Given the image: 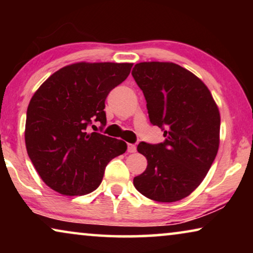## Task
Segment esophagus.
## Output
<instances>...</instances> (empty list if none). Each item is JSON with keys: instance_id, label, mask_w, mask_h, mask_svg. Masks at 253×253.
<instances>
[{"instance_id": "esophagus-1", "label": "esophagus", "mask_w": 253, "mask_h": 253, "mask_svg": "<svg viewBox=\"0 0 253 253\" xmlns=\"http://www.w3.org/2000/svg\"><path fill=\"white\" fill-rule=\"evenodd\" d=\"M127 152H129V153H134V152H136V145L127 144Z\"/></svg>"}]
</instances>
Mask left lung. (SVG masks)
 <instances>
[{
	"mask_svg": "<svg viewBox=\"0 0 253 253\" xmlns=\"http://www.w3.org/2000/svg\"><path fill=\"white\" fill-rule=\"evenodd\" d=\"M132 76L146 99L151 123L166 138L157 145H138L147 167L133 185L155 202H177L198 188L216 157L219 108L207 86L178 64L141 62Z\"/></svg>",
	"mask_w": 253,
	"mask_h": 253,
	"instance_id": "left-lung-1",
	"label": "left lung"
}]
</instances>
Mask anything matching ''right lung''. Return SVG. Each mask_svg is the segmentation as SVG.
Segmentation results:
<instances>
[{
	"label": "right lung",
	"instance_id": "obj_1",
	"mask_svg": "<svg viewBox=\"0 0 253 253\" xmlns=\"http://www.w3.org/2000/svg\"><path fill=\"white\" fill-rule=\"evenodd\" d=\"M132 63L79 62L54 72L27 107V154L46 184L61 195L94 191L106 166L126 151V143L86 129L106 126L105 101L124 82ZM95 127V126H92Z\"/></svg>",
	"mask_w": 253,
	"mask_h": 253
}]
</instances>
